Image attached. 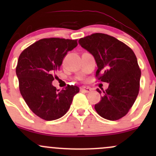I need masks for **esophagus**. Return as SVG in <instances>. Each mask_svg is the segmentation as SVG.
Segmentation results:
<instances>
[{
    "mask_svg": "<svg viewBox=\"0 0 156 156\" xmlns=\"http://www.w3.org/2000/svg\"><path fill=\"white\" fill-rule=\"evenodd\" d=\"M80 90H81V92H83L84 93H89V92H90L91 91H92V89L89 88V87H81Z\"/></svg>",
    "mask_w": 156,
    "mask_h": 156,
    "instance_id": "obj_1",
    "label": "esophagus"
}]
</instances>
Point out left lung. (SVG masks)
Returning <instances> with one entry per match:
<instances>
[{"mask_svg":"<svg viewBox=\"0 0 156 156\" xmlns=\"http://www.w3.org/2000/svg\"><path fill=\"white\" fill-rule=\"evenodd\" d=\"M82 48L94 56L96 77L108 83L101 101L94 105L97 113L108 120L126 115L139 91L141 70L135 53L126 44L105 34L96 33L79 39ZM101 94V91L97 89Z\"/></svg>","mask_w":156,"mask_h":156,"instance_id":"obj_1","label":"left lung"}]
</instances>
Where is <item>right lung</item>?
Here are the masks:
<instances>
[{"mask_svg":"<svg viewBox=\"0 0 156 156\" xmlns=\"http://www.w3.org/2000/svg\"><path fill=\"white\" fill-rule=\"evenodd\" d=\"M77 45V40L73 39H42L19 56L16 74L21 95L32 112L44 120H55L64 116L73 97L79 92L77 86L68 85L59 91L52 84L64 57Z\"/></svg>","mask_w":156,"mask_h":156,"instance_id":"1","label":"right lung"}]
</instances>
